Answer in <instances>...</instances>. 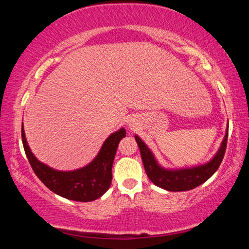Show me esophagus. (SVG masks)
Masks as SVG:
<instances>
[{
  "mask_svg": "<svg viewBox=\"0 0 249 249\" xmlns=\"http://www.w3.org/2000/svg\"><path fill=\"white\" fill-rule=\"evenodd\" d=\"M127 125L130 127H136L138 125V122H137L136 118H128L127 119Z\"/></svg>",
  "mask_w": 249,
  "mask_h": 249,
  "instance_id": "obj_1",
  "label": "esophagus"
}]
</instances>
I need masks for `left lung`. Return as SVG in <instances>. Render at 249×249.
Masks as SVG:
<instances>
[{"mask_svg": "<svg viewBox=\"0 0 249 249\" xmlns=\"http://www.w3.org/2000/svg\"><path fill=\"white\" fill-rule=\"evenodd\" d=\"M227 137L228 128L226 130L225 137L216 153L208 161L196 165V166L173 168L162 166L151 151V148L145 144V142L138 134H134V138H136L137 144L141 150L142 160L148 179L156 186L164 188L170 192H182V191L193 190L210 179L218 170L222 158H224L226 145H227Z\"/></svg>", "mask_w": 249, "mask_h": 249, "instance_id": "8db88e82", "label": "left lung"}]
</instances>
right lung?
<instances>
[{
    "mask_svg": "<svg viewBox=\"0 0 249 249\" xmlns=\"http://www.w3.org/2000/svg\"><path fill=\"white\" fill-rule=\"evenodd\" d=\"M125 136L126 131L121 127L105 139L97 156L88 165L72 171H59L39 161L31 152L22 125V142L25 154L38 179L57 196L82 202L101 198L110 188L117 147Z\"/></svg>",
    "mask_w": 249,
    "mask_h": 249,
    "instance_id": "obj_1",
    "label": "right lung"
}]
</instances>
